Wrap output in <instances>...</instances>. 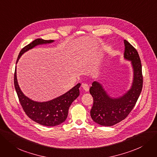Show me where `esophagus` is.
Instances as JSON below:
<instances>
[{"mask_svg":"<svg viewBox=\"0 0 157 157\" xmlns=\"http://www.w3.org/2000/svg\"><path fill=\"white\" fill-rule=\"evenodd\" d=\"M82 87L83 90H84L85 91H88L89 90H90L89 86L87 85V84H86V83H82Z\"/></svg>","mask_w":157,"mask_h":157,"instance_id":"obj_1","label":"esophagus"}]
</instances>
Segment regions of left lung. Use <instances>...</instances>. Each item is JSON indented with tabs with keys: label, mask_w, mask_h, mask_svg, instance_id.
I'll return each mask as SVG.
<instances>
[{
	"label": "left lung",
	"mask_w": 157,
	"mask_h": 157,
	"mask_svg": "<svg viewBox=\"0 0 157 157\" xmlns=\"http://www.w3.org/2000/svg\"><path fill=\"white\" fill-rule=\"evenodd\" d=\"M124 42V59L131 61L133 69V80L131 89L118 98L110 97L102 85L96 81L92 83L90 89L93 98L91 117L101 126H113L126 118L135 107L142 90L143 76L139 55L126 40Z\"/></svg>",
	"instance_id": "left-lung-1"
}]
</instances>
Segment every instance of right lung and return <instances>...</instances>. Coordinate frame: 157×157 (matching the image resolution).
Returning <instances> with one entry per match:
<instances>
[{
    "label": "right lung",
    "instance_id": "right-lung-1",
    "mask_svg": "<svg viewBox=\"0 0 157 157\" xmlns=\"http://www.w3.org/2000/svg\"><path fill=\"white\" fill-rule=\"evenodd\" d=\"M53 42V40H47L41 39L33 40L21 49L16 64L21 55L29 49L37 45ZM14 85L18 100L27 116L35 122L45 126H55L66 121L71 104L79 96L80 86V84L78 83L64 95L48 102H38L25 96L21 90L17 79L16 68L14 74Z\"/></svg>",
    "mask_w": 157,
    "mask_h": 157
}]
</instances>
